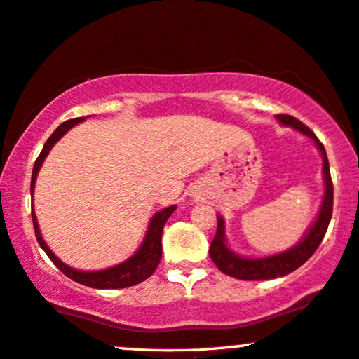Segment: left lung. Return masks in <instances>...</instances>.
Here are the masks:
<instances>
[{
  "label": "left lung",
  "mask_w": 359,
  "mask_h": 359,
  "mask_svg": "<svg viewBox=\"0 0 359 359\" xmlns=\"http://www.w3.org/2000/svg\"><path fill=\"white\" fill-rule=\"evenodd\" d=\"M277 121L284 126H290L299 133H302L304 136L310 137L315 142V146L318 147V151L322 152L323 159V182H325V194L322 200V207L317 215L312 226L309 228V231L305 233V236L300 240L297 245L290 248V250L279 252V255H272L266 257H243L236 255L235 251H231L224 240V219L218 217V226L215 238L210 245V257L217 264V267L223 274L236 277L241 280H264V279H276V277L287 276L290 272L299 269L305 261H309V257L317 251V248L322 243L325 233H327L328 223L332 219L333 212V184H332V175H330V165L327 159V152L322 142L318 141V137L313 135L312 131L305 126L304 123H300L299 119L289 114H276Z\"/></svg>",
  "instance_id": "8db88e82"
}]
</instances>
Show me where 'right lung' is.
Segmentation results:
<instances>
[{
	"instance_id": "1",
	"label": "right lung",
	"mask_w": 359,
	"mask_h": 359,
	"mask_svg": "<svg viewBox=\"0 0 359 359\" xmlns=\"http://www.w3.org/2000/svg\"><path fill=\"white\" fill-rule=\"evenodd\" d=\"M83 119L85 118H75V119H69V121L62 123L60 126L52 133L49 140L46 141L39 157H37L34 162V169H32L31 195L34 194L36 177L39 174V169L42 167V162H44L47 154H49L55 142L59 141L60 137L70 130V128H74L75 124L82 123ZM175 208H177L175 205H172V207L161 210V212H157L154 217H152L149 228H147L144 241H142L140 250H137L130 259L121 262V264L108 267V269L93 271V272L74 269V267L67 266L65 262H62L59 257L50 251V248L46 245V241L42 240L41 236L39 223H37V218L34 213V205H32V223H34L37 243H39L42 250L46 251V255L49 256V259L54 262V264L59 267L67 277H70V279L75 280V283L87 285V287H92V289H124V287H131V285L142 283V280H146L147 277L152 276V272L156 271V267L161 262V257H162V245H161L162 229H164L167 218L174 213Z\"/></svg>"
}]
</instances>
